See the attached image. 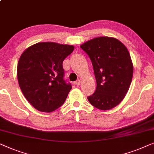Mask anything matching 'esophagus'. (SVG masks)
<instances>
[{"mask_svg":"<svg viewBox=\"0 0 154 154\" xmlns=\"http://www.w3.org/2000/svg\"><path fill=\"white\" fill-rule=\"evenodd\" d=\"M80 84H81V81H80V80H77V81L74 82V84H75V85L77 86L80 85Z\"/></svg>","mask_w":154,"mask_h":154,"instance_id":"obj_1","label":"esophagus"}]
</instances>
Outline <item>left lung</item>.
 <instances>
[{"label":"left lung","instance_id":"1","mask_svg":"<svg viewBox=\"0 0 154 154\" xmlns=\"http://www.w3.org/2000/svg\"><path fill=\"white\" fill-rule=\"evenodd\" d=\"M80 47L91 60L96 89L87 97L89 103L101 110L118 105L126 95L133 78L131 56L122 42L109 37H99Z\"/></svg>","mask_w":154,"mask_h":154}]
</instances>
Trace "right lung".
<instances>
[{
    "mask_svg": "<svg viewBox=\"0 0 154 154\" xmlns=\"http://www.w3.org/2000/svg\"><path fill=\"white\" fill-rule=\"evenodd\" d=\"M74 46L39 42L26 49L17 66V78L23 96L40 112L59 108L72 88L64 79L63 62Z\"/></svg>",
    "mask_w": 154,
    "mask_h": 154,
    "instance_id": "obj_1",
    "label": "right lung"
}]
</instances>
